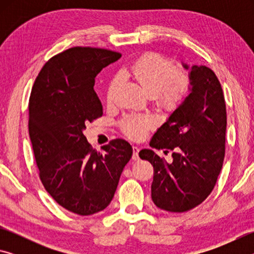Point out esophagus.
<instances>
[{
    "mask_svg": "<svg viewBox=\"0 0 254 254\" xmlns=\"http://www.w3.org/2000/svg\"><path fill=\"white\" fill-rule=\"evenodd\" d=\"M132 150H133L132 159H133V160H139V152H140V149L137 148V147H135V145H133Z\"/></svg>",
    "mask_w": 254,
    "mask_h": 254,
    "instance_id": "1",
    "label": "esophagus"
}]
</instances>
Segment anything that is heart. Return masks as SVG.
I'll return each mask as SVG.
<instances>
[{"label": "heart", "instance_id": "heart-1", "mask_svg": "<svg viewBox=\"0 0 254 254\" xmlns=\"http://www.w3.org/2000/svg\"><path fill=\"white\" fill-rule=\"evenodd\" d=\"M121 75L131 76L149 95L154 96L163 104H176L188 93L189 78L187 74L176 70L173 62L154 53L142 55L130 65L123 67ZM119 84L120 77L118 75L109 81L105 92L107 102L113 101ZM151 124L152 121L149 118L127 117L122 121L121 127L124 134L132 139H139Z\"/></svg>", "mask_w": 254, "mask_h": 254}]
</instances>
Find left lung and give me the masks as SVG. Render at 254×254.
Instances as JSON below:
<instances>
[{
    "label": "left lung",
    "mask_w": 254,
    "mask_h": 254,
    "mask_svg": "<svg viewBox=\"0 0 254 254\" xmlns=\"http://www.w3.org/2000/svg\"><path fill=\"white\" fill-rule=\"evenodd\" d=\"M189 79V95L150 141V147L173 152V162L150 149L139 152L153 167V203L173 213L187 212L207 198L225 156L226 106L220 80L206 66H192Z\"/></svg>",
    "instance_id": "obj_1"
}]
</instances>
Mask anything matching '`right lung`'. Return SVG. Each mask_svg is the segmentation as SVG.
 <instances>
[{
	"mask_svg": "<svg viewBox=\"0 0 254 254\" xmlns=\"http://www.w3.org/2000/svg\"><path fill=\"white\" fill-rule=\"evenodd\" d=\"M120 58L107 49H67L45 64L30 95L29 135L41 183L60 206L81 216L109 206L132 157L126 140H112L100 152L83 133L103 115L95 77Z\"/></svg>",
	"mask_w": 254,
	"mask_h": 254,
	"instance_id": "right-lung-1",
	"label": "right lung"
}]
</instances>
